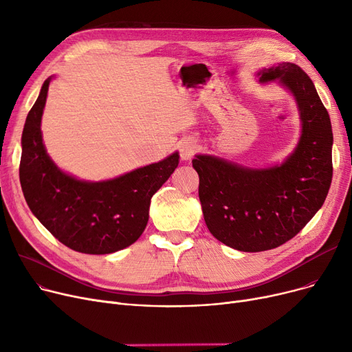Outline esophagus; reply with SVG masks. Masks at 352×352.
<instances>
[{"label": "esophagus", "mask_w": 352, "mask_h": 352, "mask_svg": "<svg viewBox=\"0 0 352 352\" xmlns=\"http://www.w3.org/2000/svg\"><path fill=\"white\" fill-rule=\"evenodd\" d=\"M197 148H198V145H197V141H194V140H184V141H181V144H179V155H181V160L182 161H188V160H191L192 158V155L195 154V151H197Z\"/></svg>", "instance_id": "34e87169"}]
</instances>
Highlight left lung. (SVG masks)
<instances>
[{"mask_svg":"<svg viewBox=\"0 0 352 352\" xmlns=\"http://www.w3.org/2000/svg\"><path fill=\"white\" fill-rule=\"evenodd\" d=\"M261 84L276 81L297 102L301 134L294 151L267 168L197 154L198 195L210 232L244 252L283 245L317 214L332 179V128L314 82L295 64L258 71Z\"/></svg>","mask_w":352,"mask_h":352,"instance_id":"8db88e82","label":"left lung"}]
</instances>
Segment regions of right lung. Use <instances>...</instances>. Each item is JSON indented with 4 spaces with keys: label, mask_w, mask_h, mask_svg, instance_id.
I'll return each instance as SVG.
<instances>
[{
    "label": "right lung",
    "mask_w": 352,
    "mask_h": 352,
    "mask_svg": "<svg viewBox=\"0 0 352 352\" xmlns=\"http://www.w3.org/2000/svg\"><path fill=\"white\" fill-rule=\"evenodd\" d=\"M52 78L44 81L21 137L20 181L27 204L74 251L102 255L124 250L144 232L151 198L178 166L179 154L104 181L78 179L63 171L48 155L41 133Z\"/></svg>",
    "instance_id": "obj_1"
}]
</instances>
